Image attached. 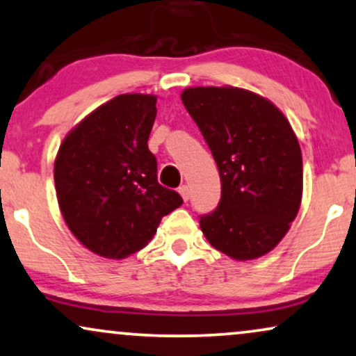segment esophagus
I'll list each match as a JSON object with an SVG mask.
<instances>
[{"label": "esophagus", "mask_w": 356, "mask_h": 356, "mask_svg": "<svg viewBox=\"0 0 356 356\" xmlns=\"http://www.w3.org/2000/svg\"><path fill=\"white\" fill-rule=\"evenodd\" d=\"M178 191H179V195H181V197H183L184 201H188L189 196H191V189H189L188 184H181Z\"/></svg>", "instance_id": "obj_1"}]
</instances>
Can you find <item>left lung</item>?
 <instances>
[{
    "label": "left lung",
    "instance_id": "left-lung-1",
    "mask_svg": "<svg viewBox=\"0 0 356 356\" xmlns=\"http://www.w3.org/2000/svg\"><path fill=\"white\" fill-rule=\"evenodd\" d=\"M218 163L220 201L200 216L216 250L252 260L276 247L302 196V155L283 113L252 91L197 86L181 93Z\"/></svg>",
    "mask_w": 356,
    "mask_h": 356
}]
</instances>
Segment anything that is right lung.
Wrapping results in <instances>:
<instances>
[{"instance_id":"obj_1","label":"right lung","mask_w":356,"mask_h":356,"mask_svg":"<svg viewBox=\"0 0 356 356\" xmlns=\"http://www.w3.org/2000/svg\"><path fill=\"white\" fill-rule=\"evenodd\" d=\"M150 95H119L83 119L60 145L54 179L63 219L91 252L126 258L144 248L181 196L156 179Z\"/></svg>"}]
</instances>
